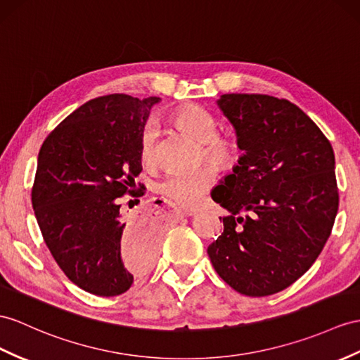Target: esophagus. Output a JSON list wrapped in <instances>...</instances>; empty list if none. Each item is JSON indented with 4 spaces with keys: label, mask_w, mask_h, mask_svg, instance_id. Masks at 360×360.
<instances>
[{
    "label": "esophagus",
    "mask_w": 360,
    "mask_h": 360,
    "mask_svg": "<svg viewBox=\"0 0 360 360\" xmlns=\"http://www.w3.org/2000/svg\"><path fill=\"white\" fill-rule=\"evenodd\" d=\"M177 214L180 217H192V215H195V212H192V210H181V209L177 210Z\"/></svg>",
    "instance_id": "esophagus-1"
}]
</instances>
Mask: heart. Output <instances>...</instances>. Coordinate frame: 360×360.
I'll use <instances>...</instances> for the list:
<instances>
[{"label": "heart", "mask_w": 360, "mask_h": 360, "mask_svg": "<svg viewBox=\"0 0 360 360\" xmlns=\"http://www.w3.org/2000/svg\"><path fill=\"white\" fill-rule=\"evenodd\" d=\"M174 120L183 131L201 143L203 159L215 168H229L238 159V148L231 139L218 134V124L206 110L198 107H185L175 111ZM160 128L157 120L150 119L140 131V159L151 165L155 159V146ZM215 183V171L201 168L195 172H169L157 181V191L166 198L183 207H195Z\"/></svg>", "instance_id": "obj_1"}]
</instances>
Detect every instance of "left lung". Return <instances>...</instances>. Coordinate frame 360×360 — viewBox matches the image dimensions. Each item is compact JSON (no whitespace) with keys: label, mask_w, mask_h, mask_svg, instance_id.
Listing matches in <instances>:
<instances>
[{"label":"left lung","mask_w":360,"mask_h":360,"mask_svg":"<svg viewBox=\"0 0 360 360\" xmlns=\"http://www.w3.org/2000/svg\"><path fill=\"white\" fill-rule=\"evenodd\" d=\"M217 105L243 154L210 194L229 215L207 255L233 290L274 295L311 267L331 233L339 206L335 153L285 99L232 93Z\"/></svg>","instance_id":"left-lung-1"}]
</instances>
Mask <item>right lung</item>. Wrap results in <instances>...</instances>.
I'll use <instances>...</instances> for the list:
<instances>
[{
	"label": "right lung",
	"instance_id": "add662e5",
	"mask_svg": "<svg viewBox=\"0 0 360 360\" xmlns=\"http://www.w3.org/2000/svg\"><path fill=\"white\" fill-rule=\"evenodd\" d=\"M159 102L128 94L91 99L60 122L39 150L34 217L58 266L89 293H125L159 255V232L127 220L119 201L134 192L142 172L140 131Z\"/></svg>",
	"mask_w": 360,
	"mask_h": 360
}]
</instances>
